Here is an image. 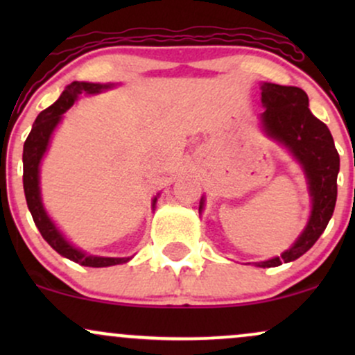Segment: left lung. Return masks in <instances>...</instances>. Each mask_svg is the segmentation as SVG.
Listing matches in <instances>:
<instances>
[{"label": "left lung", "instance_id": "left-lung-1", "mask_svg": "<svg viewBox=\"0 0 355 355\" xmlns=\"http://www.w3.org/2000/svg\"><path fill=\"white\" fill-rule=\"evenodd\" d=\"M262 103L266 132L287 145L302 164L312 197L311 220L299 240L280 257L259 263V267H277L304 255L327 227L337 200L340 158L327 125L309 110V96L302 88L263 83Z\"/></svg>", "mask_w": 355, "mask_h": 355}]
</instances>
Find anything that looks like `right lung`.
<instances>
[{"instance_id": "right-lung-1", "label": "right lung", "mask_w": 355, "mask_h": 355, "mask_svg": "<svg viewBox=\"0 0 355 355\" xmlns=\"http://www.w3.org/2000/svg\"><path fill=\"white\" fill-rule=\"evenodd\" d=\"M103 88V85L96 83H78L73 81L64 88L61 96L50 108L43 110L38 118L35 120L33 128H31L30 135L23 146V187H24V197H26L28 209L31 211V217L35 220V225L38 227L42 237L46 240L50 245L58 252L60 255L67 257L73 262L80 263L85 267H110L118 266V263L128 262L130 259H113V257H93L87 255L68 243L63 235L60 234L55 223L51 222L46 211L43 209L42 198H40V162H42L44 152H46L48 144H50V137L58 125L61 115L67 112L68 108L75 103L78 95L81 93H98Z\"/></svg>"}]
</instances>
